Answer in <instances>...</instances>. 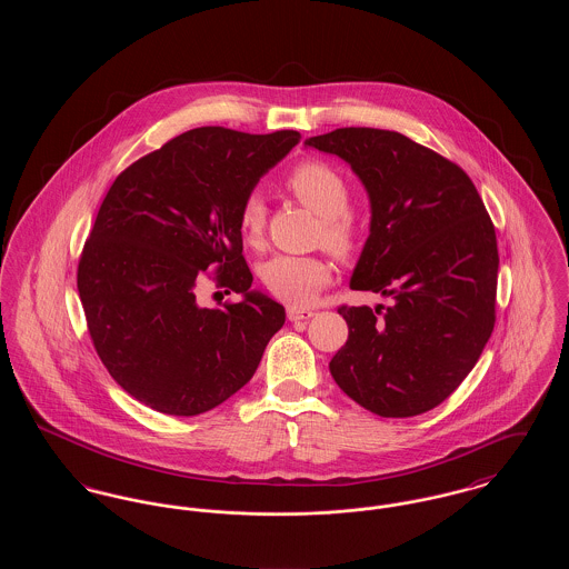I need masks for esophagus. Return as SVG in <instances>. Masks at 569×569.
Listing matches in <instances>:
<instances>
[{"instance_id":"1","label":"esophagus","mask_w":569,"mask_h":569,"mask_svg":"<svg viewBox=\"0 0 569 569\" xmlns=\"http://www.w3.org/2000/svg\"><path fill=\"white\" fill-rule=\"evenodd\" d=\"M311 316H313V309H307V307H288V320H290V322L309 320Z\"/></svg>"}]
</instances>
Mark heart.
<instances>
[{"instance_id": "heart-1", "label": "heart", "mask_w": 569, "mask_h": 569, "mask_svg": "<svg viewBox=\"0 0 569 569\" xmlns=\"http://www.w3.org/2000/svg\"><path fill=\"white\" fill-rule=\"evenodd\" d=\"M286 188L300 204L322 217L318 239L332 253L348 258L356 249V226L350 211V188L341 172L318 160L298 163ZM267 228V202L258 191H249L239 209V232L251 247L262 243ZM260 279L272 297L288 305H305L330 281V267L318 256H272L260 267Z\"/></svg>"}]
</instances>
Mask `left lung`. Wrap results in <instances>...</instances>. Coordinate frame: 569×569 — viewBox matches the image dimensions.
I'll use <instances>...</instances> for the list:
<instances>
[{
  "instance_id": "obj_1",
  "label": "left lung",
  "mask_w": 569,
  "mask_h": 569,
  "mask_svg": "<svg viewBox=\"0 0 569 569\" xmlns=\"http://www.w3.org/2000/svg\"><path fill=\"white\" fill-rule=\"evenodd\" d=\"M339 156L369 191L371 234L350 288L392 298L348 307L330 373L358 406L409 418L443 403L476 367L495 328V226L467 172L411 138L339 128L307 140Z\"/></svg>"
}]
</instances>
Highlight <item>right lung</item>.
I'll list each match as a JSON object with an SVG mask.
<instances>
[{
  "label": "right lung",
  "instance_id": "1",
  "mask_svg": "<svg viewBox=\"0 0 569 569\" xmlns=\"http://www.w3.org/2000/svg\"><path fill=\"white\" fill-rule=\"evenodd\" d=\"M298 140L295 130L196 128L136 160L110 186L82 247L77 286L96 352L136 401L198 416L256 373L286 309L249 290L239 209ZM204 278L244 300L202 308L197 290Z\"/></svg>",
  "mask_w": 569,
  "mask_h": 569
}]
</instances>
